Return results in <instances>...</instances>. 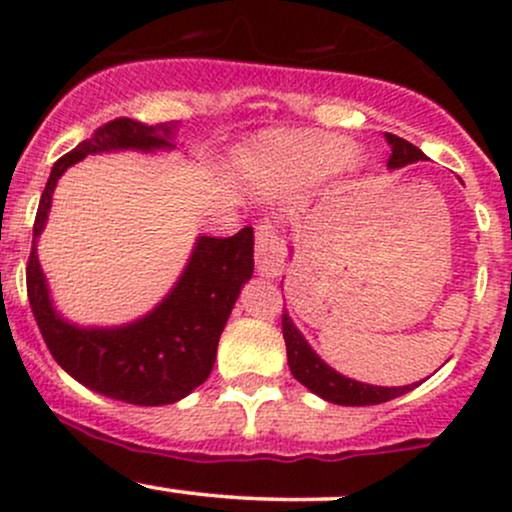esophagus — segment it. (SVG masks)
Here are the masks:
<instances>
[{"label":"esophagus","mask_w":512,"mask_h":512,"mask_svg":"<svg viewBox=\"0 0 512 512\" xmlns=\"http://www.w3.org/2000/svg\"><path fill=\"white\" fill-rule=\"evenodd\" d=\"M284 240L272 221H260L255 231V264L264 276H276L284 269Z\"/></svg>","instance_id":"34e87169"}]
</instances>
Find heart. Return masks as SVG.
I'll use <instances>...</instances> for the list:
<instances>
[{
    "instance_id": "1",
    "label": "heart",
    "mask_w": 512,
    "mask_h": 512,
    "mask_svg": "<svg viewBox=\"0 0 512 512\" xmlns=\"http://www.w3.org/2000/svg\"><path fill=\"white\" fill-rule=\"evenodd\" d=\"M264 154L279 170L281 178L320 180L349 161L351 144L325 134L274 137L264 146Z\"/></svg>"
}]
</instances>
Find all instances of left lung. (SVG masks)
I'll list each match as a JSON object with an SVG mask.
<instances>
[{
	"instance_id": "obj_1",
	"label": "left lung",
	"mask_w": 512,
	"mask_h": 512,
	"mask_svg": "<svg viewBox=\"0 0 512 512\" xmlns=\"http://www.w3.org/2000/svg\"><path fill=\"white\" fill-rule=\"evenodd\" d=\"M387 144H390L392 156L387 161L390 168H404L409 163L426 161L424 151L419 146L409 144L407 139L397 137V134H385ZM281 330H284V342H286V356H289V368L293 378L298 383L308 387L310 392L320 395L322 399L332 404H344V407H366V404H380L387 399H395L404 392H409L414 385L404 387H378V385H363L356 380L344 378L337 370H332L322 361L320 356L310 349L308 342L303 339V334L293 327L291 317L281 315Z\"/></svg>"
}]
</instances>
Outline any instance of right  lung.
<instances>
[{
  "mask_svg": "<svg viewBox=\"0 0 512 512\" xmlns=\"http://www.w3.org/2000/svg\"><path fill=\"white\" fill-rule=\"evenodd\" d=\"M175 122L144 125L115 117L64 154L52 168L33 223V248L26 267L28 301L52 358L81 385L139 407L173 404L209 378L216 346L236 303L240 286L252 276V228L236 236H202L185 274L151 315L117 330H81L52 310L43 269L35 255L40 231L60 175L86 154L115 149H163L173 146Z\"/></svg>",
  "mask_w": 512,
  "mask_h": 512,
  "instance_id": "right-lung-1",
  "label": "right lung"
}]
</instances>
